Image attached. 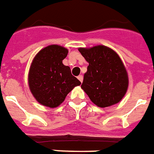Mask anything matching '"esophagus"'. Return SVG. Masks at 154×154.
I'll use <instances>...</instances> for the list:
<instances>
[{
    "mask_svg": "<svg viewBox=\"0 0 154 154\" xmlns=\"http://www.w3.org/2000/svg\"><path fill=\"white\" fill-rule=\"evenodd\" d=\"M77 78H78V80L80 81L81 82H82V81H83V77L82 76V75H79L78 77H77Z\"/></svg>",
    "mask_w": 154,
    "mask_h": 154,
    "instance_id": "esophagus-1",
    "label": "esophagus"
}]
</instances>
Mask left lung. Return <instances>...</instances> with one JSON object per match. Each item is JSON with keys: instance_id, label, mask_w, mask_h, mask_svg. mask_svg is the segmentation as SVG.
<instances>
[{"instance_id": "1", "label": "left lung", "mask_w": 154, "mask_h": 154, "mask_svg": "<svg viewBox=\"0 0 154 154\" xmlns=\"http://www.w3.org/2000/svg\"><path fill=\"white\" fill-rule=\"evenodd\" d=\"M89 63L82 88L100 108L118 103L128 87V76L118 54L104 45L79 48Z\"/></svg>"}]
</instances>
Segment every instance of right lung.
<instances>
[{
  "instance_id": "1",
  "label": "right lung",
  "mask_w": 154,
  "mask_h": 154,
  "mask_svg": "<svg viewBox=\"0 0 154 154\" xmlns=\"http://www.w3.org/2000/svg\"><path fill=\"white\" fill-rule=\"evenodd\" d=\"M68 51L60 45H49L38 52L32 63L28 84L31 92L42 105L55 108L81 82L72 76L63 60Z\"/></svg>"
}]
</instances>
